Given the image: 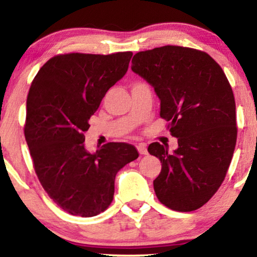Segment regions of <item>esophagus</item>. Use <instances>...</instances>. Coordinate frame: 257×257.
Masks as SVG:
<instances>
[{
    "mask_svg": "<svg viewBox=\"0 0 257 257\" xmlns=\"http://www.w3.org/2000/svg\"><path fill=\"white\" fill-rule=\"evenodd\" d=\"M137 149H138V153H140L141 155H147V154H148V150H147L146 144H143V143L138 144Z\"/></svg>",
    "mask_w": 257,
    "mask_h": 257,
    "instance_id": "34e87169",
    "label": "esophagus"
}]
</instances>
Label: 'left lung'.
<instances>
[{"label": "left lung", "instance_id": "8db88e82", "mask_svg": "<svg viewBox=\"0 0 257 257\" xmlns=\"http://www.w3.org/2000/svg\"><path fill=\"white\" fill-rule=\"evenodd\" d=\"M131 69L155 90L160 116L168 121L178 149L152 143L161 161L154 180L159 201L177 212H192L218 191L237 141L236 102L219 63L204 51L165 45L140 51Z\"/></svg>", "mask_w": 257, "mask_h": 257}]
</instances>
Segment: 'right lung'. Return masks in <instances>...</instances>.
<instances>
[{
  "instance_id": "obj_1",
  "label": "right lung",
  "mask_w": 257,
  "mask_h": 257,
  "mask_svg": "<svg viewBox=\"0 0 257 257\" xmlns=\"http://www.w3.org/2000/svg\"><path fill=\"white\" fill-rule=\"evenodd\" d=\"M131 51L109 55L69 53L42 66L26 99L25 140L48 196L72 215L104 212L115 176L138 158L128 143L110 142L89 153L84 134L105 92L127 72Z\"/></svg>"
}]
</instances>
